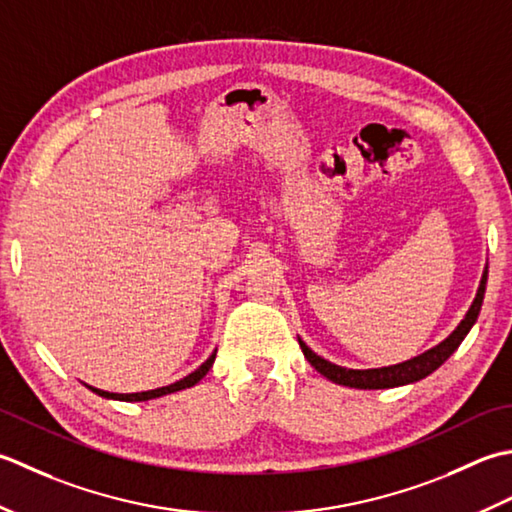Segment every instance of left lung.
<instances>
[{"label": "left lung", "instance_id": "8db88e82", "mask_svg": "<svg viewBox=\"0 0 512 512\" xmlns=\"http://www.w3.org/2000/svg\"><path fill=\"white\" fill-rule=\"evenodd\" d=\"M486 280H488V265L482 274V280H479V287H477V296L473 300L471 309L466 311L464 320L460 325L455 327V331L448 336L446 340H442L437 347L429 349L420 353V356H415L406 362L400 364H391V367H382V369H344L338 367V364H333L325 358H320L318 353L311 351L305 342H300V349L305 353V358L309 360L311 367H314L318 373L325 375L327 380L342 384V387H351V389H391V387H402V384H411L426 378V375H431L437 367H442V364L451 358V353L460 347L462 340L466 338V333L471 331V327L475 325V320L479 316V309H482V302H484V291H486Z\"/></svg>", "mask_w": 512, "mask_h": 512}]
</instances>
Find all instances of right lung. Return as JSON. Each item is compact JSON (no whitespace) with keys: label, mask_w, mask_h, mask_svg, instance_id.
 <instances>
[{"label":"right lung","mask_w":512,"mask_h":512,"mask_svg":"<svg viewBox=\"0 0 512 512\" xmlns=\"http://www.w3.org/2000/svg\"><path fill=\"white\" fill-rule=\"evenodd\" d=\"M214 358H216V351L212 353L210 358H207L201 367H198L196 371H192L190 375H185L183 380L174 382V384H168V387H161V389H152V391H141V393H110V391H101V389H95V387H86L92 391L101 395V398H108V400H121V402H145V400H154V398H161V395H168V393H176V391H183V389H190L194 387L196 382H201L207 371L212 369L214 364Z\"/></svg>","instance_id":"obj_1"}]
</instances>
